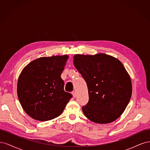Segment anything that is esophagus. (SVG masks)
<instances>
[{
  "mask_svg": "<svg viewBox=\"0 0 150 150\" xmlns=\"http://www.w3.org/2000/svg\"><path fill=\"white\" fill-rule=\"evenodd\" d=\"M72 96H73V97H74V98H75V97H76V94L75 91H72Z\"/></svg>",
  "mask_w": 150,
  "mask_h": 150,
  "instance_id": "1",
  "label": "esophagus"
}]
</instances>
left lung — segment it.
Segmentation results:
<instances>
[{
  "label": "left lung",
  "instance_id": "8db88e82",
  "mask_svg": "<svg viewBox=\"0 0 150 150\" xmlns=\"http://www.w3.org/2000/svg\"><path fill=\"white\" fill-rule=\"evenodd\" d=\"M73 62L88 88L89 101L82 108L85 116L99 124L118 118L132 94L130 77L122 63L105 54H76Z\"/></svg>",
  "mask_w": 150,
  "mask_h": 150
}]
</instances>
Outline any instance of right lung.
I'll use <instances>...</instances> for the list:
<instances>
[{"label":"right lung","instance_id":"right-lung-1","mask_svg":"<svg viewBox=\"0 0 150 150\" xmlns=\"http://www.w3.org/2000/svg\"><path fill=\"white\" fill-rule=\"evenodd\" d=\"M68 56L43 57L22 70L17 96L22 108L33 119L46 121L60 116L72 94L65 92L61 78Z\"/></svg>","mask_w":150,"mask_h":150}]
</instances>
